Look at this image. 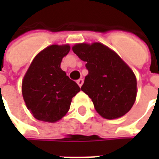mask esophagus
<instances>
[{
    "label": "esophagus",
    "mask_w": 159,
    "mask_h": 159,
    "mask_svg": "<svg viewBox=\"0 0 159 159\" xmlns=\"http://www.w3.org/2000/svg\"><path fill=\"white\" fill-rule=\"evenodd\" d=\"M76 83H77V84L79 85V87H82V85L83 84V78H80V79H78L77 81H76Z\"/></svg>",
    "instance_id": "1"
}]
</instances>
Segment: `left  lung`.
I'll return each instance as SVG.
<instances>
[{"instance_id":"left-lung-1","label":"left lung","mask_w":159,"mask_h":159,"mask_svg":"<svg viewBox=\"0 0 159 159\" xmlns=\"http://www.w3.org/2000/svg\"><path fill=\"white\" fill-rule=\"evenodd\" d=\"M73 52L85 65L89 74L81 88L92 99L97 112L107 119L125 115L135 101L134 74L117 53L99 42L80 43Z\"/></svg>"}]
</instances>
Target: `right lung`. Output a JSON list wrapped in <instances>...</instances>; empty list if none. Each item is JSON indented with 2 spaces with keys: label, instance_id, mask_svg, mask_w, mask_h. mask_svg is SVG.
I'll list each match as a JSON object with an SVG mask.
<instances>
[{
  "label": "right lung",
  "instance_id": "obj_1",
  "mask_svg": "<svg viewBox=\"0 0 159 159\" xmlns=\"http://www.w3.org/2000/svg\"><path fill=\"white\" fill-rule=\"evenodd\" d=\"M69 45H51L33 59L22 83L27 108L36 119L54 123L69 111L71 99L79 86L60 68Z\"/></svg>",
  "mask_w": 159,
  "mask_h": 159
}]
</instances>
